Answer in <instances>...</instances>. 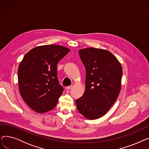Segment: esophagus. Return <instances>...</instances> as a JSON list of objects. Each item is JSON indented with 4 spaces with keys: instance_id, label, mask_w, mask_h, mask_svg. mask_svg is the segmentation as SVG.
Segmentation results:
<instances>
[{
    "instance_id": "1",
    "label": "esophagus",
    "mask_w": 149,
    "mask_h": 149,
    "mask_svg": "<svg viewBox=\"0 0 149 149\" xmlns=\"http://www.w3.org/2000/svg\"><path fill=\"white\" fill-rule=\"evenodd\" d=\"M72 86H67V87H66V90H69V89H70L72 88Z\"/></svg>"
}]
</instances>
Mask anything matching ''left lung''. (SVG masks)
Returning <instances> with one entry per match:
<instances>
[{
  "mask_svg": "<svg viewBox=\"0 0 149 149\" xmlns=\"http://www.w3.org/2000/svg\"><path fill=\"white\" fill-rule=\"evenodd\" d=\"M79 52L86 69V87L76 105L85 118L95 120L105 115L118 98L123 69L118 59L107 50L89 48Z\"/></svg>",
  "mask_w": 149,
  "mask_h": 149,
  "instance_id": "left-lung-1",
  "label": "left lung"
}]
</instances>
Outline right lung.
Masks as SVG:
<instances>
[{
    "label": "right lung",
    "instance_id": "add662e5",
    "mask_svg": "<svg viewBox=\"0 0 149 149\" xmlns=\"http://www.w3.org/2000/svg\"><path fill=\"white\" fill-rule=\"evenodd\" d=\"M70 51L65 46H37L26 54L18 68L20 95L26 104L37 113L53 109L63 88L57 78V65Z\"/></svg>",
    "mask_w": 149,
    "mask_h": 149
}]
</instances>
